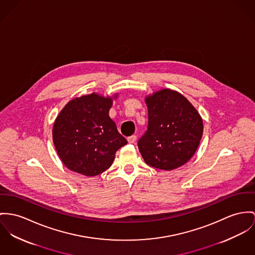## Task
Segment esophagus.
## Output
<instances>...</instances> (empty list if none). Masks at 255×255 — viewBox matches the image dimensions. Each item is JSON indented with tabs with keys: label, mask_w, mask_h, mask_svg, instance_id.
<instances>
[{
	"label": "esophagus",
	"mask_w": 255,
	"mask_h": 255,
	"mask_svg": "<svg viewBox=\"0 0 255 255\" xmlns=\"http://www.w3.org/2000/svg\"><path fill=\"white\" fill-rule=\"evenodd\" d=\"M128 141L130 142V143H134L136 140H137V136L136 135H132V136H130V137H128Z\"/></svg>",
	"instance_id": "obj_1"
}]
</instances>
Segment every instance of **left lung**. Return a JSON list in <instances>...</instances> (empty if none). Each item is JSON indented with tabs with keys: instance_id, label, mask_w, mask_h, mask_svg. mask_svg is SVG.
I'll return each mask as SVG.
<instances>
[{
	"instance_id": "8db88e82",
	"label": "left lung",
	"mask_w": 255,
	"mask_h": 255,
	"mask_svg": "<svg viewBox=\"0 0 255 255\" xmlns=\"http://www.w3.org/2000/svg\"><path fill=\"white\" fill-rule=\"evenodd\" d=\"M148 125L137 141L144 162L171 171L194 155L203 135V121L196 109L178 92L163 89L145 99Z\"/></svg>"
}]
</instances>
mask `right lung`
<instances>
[{"mask_svg":"<svg viewBox=\"0 0 255 255\" xmlns=\"http://www.w3.org/2000/svg\"><path fill=\"white\" fill-rule=\"evenodd\" d=\"M113 100L93 93L72 100L53 125L59 157L71 171L97 176L109 169L116 152L127 143L109 116Z\"/></svg>","mask_w":255,"mask_h":255,"instance_id":"right-lung-1","label":"right lung"}]
</instances>
